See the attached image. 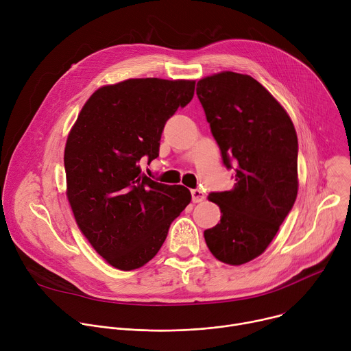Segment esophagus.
Segmentation results:
<instances>
[{"label": "esophagus", "mask_w": 351, "mask_h": 351, "mask_svg": "<svg viewBox=\"0 0 351 351\" xmlns=\"http://www.w3.org/2000/svg\"><path fill=\"white\" fill-rule=\"evenodd\" d=\"M191 198H193V203H202L206 199V194L199 189H193L191 190Z\"/></svg>", "instance_id": "1"}]
</instances>
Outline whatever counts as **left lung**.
Returning a JSON list of instances; mask_svg holds the SVG:
<instances>
[{
  "mask_svg": "<svg viewBox=\"0 0 351 351\" xmlns=\"http://www.w3.org/2000/svg\"><path fill=\"white\" fill-rule=\"evenodd\" d=\"M211 133L228 169L232 190L211 193L221 222L204 232L213 256L241 265L261 256L297 197L298 143L294 125L274 95L256 79L221 72L197 82Z\"/></svg>",
  "mask_w": 351,
  "mask_h": 351,
  "instance_id": "8db88e82",
  "label": "left lung"
}]
</instances>
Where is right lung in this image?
<instances>
[{
	"label": "right lung",
	"mask_w": 351,
	"mask_h": 351,
	"mask_svg": "<svg viewBox=\"0 0 351 351\" xmlns=\"http://www.w3.org/2000/svg\"><path fill=\"white\" fill-rule=\"evenodd\" d=\"M194 80L128 79L95 90L65 145L66 195L76 223L110 265L132 271L154 258L189 189L141 173L158 157L167 121L194 95Z\"/></svg>",
	"instance_id": "right-lung-1"
}]
</instances>
